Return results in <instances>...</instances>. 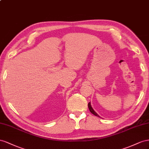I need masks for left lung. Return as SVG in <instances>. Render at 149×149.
I'll return each instance as SVG.
<instances>
[{
  "label": "left lung",
  "mask_w": 149,
  "mask_h": 149,
  "mask_svg": "<svg viewBox=\"0 0 149 149\" xmlns=\"http://www.w3.org/2000/svg\"><path fill=\"white\" fill-rule=\"evenodd\" d=\"M88 109H89V110H90V111H91V112L92 113H93V115H95V116H97V117H100V116H99L98 114H97L94 110H93V109H92V107H91V102H89L88 104Z\"/></svg>",
  "instance_id": "left-lung-1"
}]
</instances>
